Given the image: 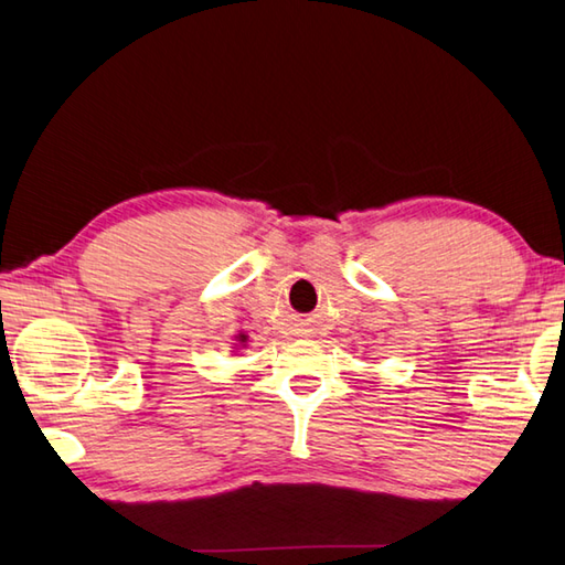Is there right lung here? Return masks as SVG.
<instances>
[{"mask_svg": "<svg viewBox=\"0 0 565 565\" xmlns=\"http://www.w3.org/2000/svg\"><path fill=\"white\" fill-rule=\"evenodd\" d=\"M247 342H249V335H247V333H237V335H235V342H232V345H235V350H245Z\"/></svg>", "mask_w": 565, "mask_h": 565, "instance_id": "add662e5", "label": "right lung"}]
</instances>
